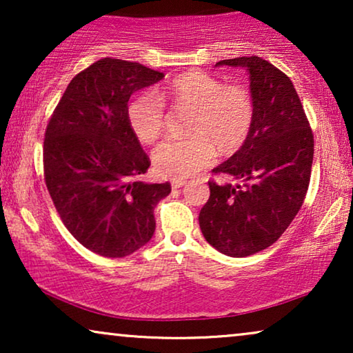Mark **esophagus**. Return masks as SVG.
<instances>
[{
	"label": "esophagus",
	"mask_w": 353,
	"mask_h": 353,
	"mask_svg": "<svg viewBox=\"0 0 353 353\" xmlns=\"http://www.w3.org/2000/svg\"><path fill=\"white\" fill-rule=\"evenodd\" d=\"M185 185H186L185 180H173V181H172V188H173V190H178V188H181V186H185Z\"/></svg>",
	"instance_id": "1"
}]
</instances>
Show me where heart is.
Wrapping results in <instances>:
<instances>
[{
	"mask_svg": "<svg viewBox=\"0 0 353 353\" xmlns=\"http://www.w3.org/2000/svg\"><path fill=\"white\" fill-rule=\"evenodd\" d=\"M167 96L176 109H192L188 125L191 137L168 138L152 151V165L161 176L183 180L214 163L216 146L230 152L249 137L254 123V101L244 86L225 85L216 77L194 70L180 75L159 94L146 90L128 104L130 128L143 143H152L163 132Z\"/></svg>",
	"mask_w": 353,
	"mask_h": 353,
	"instance_id": "1",
	"label": "heart"
}]
</instances>
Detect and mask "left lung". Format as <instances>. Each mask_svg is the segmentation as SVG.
I'll return each mask as SVG.
<instances>
[{"label": "left lung", "instance_id": "1", "mask_svg": "<svg viewBox=\"0 0 353 353\" xmlns=\"http://www.w3.org/2000/svg\"><path fill=\"white\" fill-rule=\"evenodd\" d=\"M249 74L254 123L228 161L214 168L239 183L209 181L199 225L207 243L230 257H248L276 243L305 199L313 134L291 79L262 57H234L215 67Z\"/></svg>", "mask_w": 353, "mask_h": 353}]
</instances>
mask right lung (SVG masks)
Here are the masks:
<instances>
[{"label": "right lung", "mask_w": 353, "mask_h": 353, "mask_svg": "<svg viewBox=\"0 0 353 353\" xmlns=\"http://www.w3.org/2000/svg\"><path fill=\"white\" fill-rule=\"evenodd\" d=\"M162 79L138 62L104 57L72 79L46 127L43 165L57 214L103 257L148 244L154 209L172 191L170 183L139 180L151 162L127 119L130 96Z\"/></svg>", "instance_id": "1"}]
</instances>
